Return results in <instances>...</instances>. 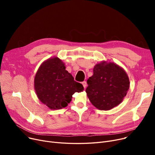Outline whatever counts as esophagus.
Listing matches in <instances>:
<instances>
[{
	"label": "esophagus",
	"mask_w": 155,
	"mask_h": 155,
	"mask_svg": "<svg viewBox=\"0 0 155 155\" xmlns=\"http://www.w3.org/2000/svg\"><path fill=\"white\" fill-rule=\"evenodd\" d=\"M82 84V85H83L84 88H85L87 87V82H85V81H84V82H83Z\"/></svg>",
	"instance_id": "1"
}]
</instances>
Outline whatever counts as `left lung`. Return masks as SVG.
<instances>
[{
    "mask_svg": "<svg viewBox=\"0 0 155 155\" xmlns=\"http://www.w3.org/2000/svg\"><path fill=\"white\" fill-rule=\"evenodd\" d=\"M94 75L87 80L86 92L89 100L100 110H107L118 105L126 95L129 80L125 71L114 63L97 64Z\"/></svg>",
    "mask_w": 155,
    "mask_h": 155,
    "instance_id": "8db88e82",
    "label": "left lung"
}]
</instances>
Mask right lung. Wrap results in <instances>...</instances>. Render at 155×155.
I'll return each instance as SVG.
<instances>
[{
    "label": "right lung",
    "mask_w": 155,
    "mask_h": 155,
    "mask_svg": "<svg viewBox=\"0 0 155 155\" xmlns=\"http://www.w3.org/2000/svg\"><path fill=\"white\" fill-rule=\"evenodd\" d=\"M35 88L40 101L51 109L67 107L72 95L84 89L56 57L48 59L41 65L35 78Z\"/></svg>",
    "instance_id": "right-lung-1"
}]
</instances>
